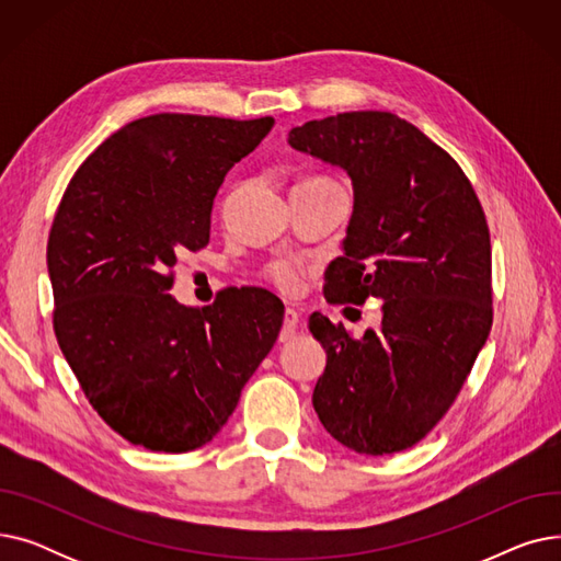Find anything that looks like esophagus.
Wrapping results in <instances>:
<instances>
[{"mask_svg": "<svg viewBox=\"0 0 561 561\" xmlns=\"http://www.w3.org/2000/svg\"><path fill=\"white\" fill-rule=\"evenodd\" d=\"M298 328H300V313H298L296 309L288 307V309L284 311V325H282V332H279V341H282V343L290 341L293 336H296Z\"/></svg>", "mask_w": 561, "mask_h": 561, "instance_id": "1", "label": "esophagus"}]
</instances>
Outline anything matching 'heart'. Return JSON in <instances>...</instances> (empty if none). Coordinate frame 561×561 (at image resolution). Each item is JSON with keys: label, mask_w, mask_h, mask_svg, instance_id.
I'll return each instance as SVG.
<instances>
[{"label": "heart", "mask_w": 561, "mask_h": 561, "mask_svg": "<svg viewBox=\"0 0 561 561\" xmlns=\"http://www.w3.org/2000/svg\"><path fill=\"white\" fill-rule=\"evenodd\" d=\"M268 277L282 293H288L290 296V293L300 290L305 268L302 263H296V261H275L268 268Z\"/></svg>", "instance_id": "obj_1"}]
</instances>
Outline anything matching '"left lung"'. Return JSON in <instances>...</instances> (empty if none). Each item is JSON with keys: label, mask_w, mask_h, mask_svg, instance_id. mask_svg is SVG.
I'll use <instances>...</instances> for the list:
<instances>
[{"label": "left lung", "mask_w": 561, "mask_h": 561, "mask_svg": "<svg viewBox=\"0 0 561 561\" xmlns=\"http://www.w3.org/2000/svg\"><path fill=\"white\" fill-rule=\"evenodd\" d=\"M288 145L341 168L355 193L343 256L325 273L328 302H381V330L362 339L311 313L328 355L313 409L350 450H407L444 419L491 332L482 204L457 161L396 113L311 121Z\"/></svg>", "instance_id": "1"}]
</instances>
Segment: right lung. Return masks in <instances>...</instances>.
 I'll return each mask as SVG.
<instances>
[{"mask_svg":"<svg viewBox=\"0 0 561 561\" xmlns=\"http://www.w3.org/2000/svg\"><path fill=\"white\" fill-rule=\"evenodd\" d=\"M275 121L157 113L117 129L68 184L47 241L54 332L98 414L129 444L195 450L222 430L273 350L284 305L263 288L209 307L170 296L209 243L225 174Z\"/></svg>","mask_w":561,"mask_h":561,"instance_id":"add662e5","label":"right lung"}]
</instances>
